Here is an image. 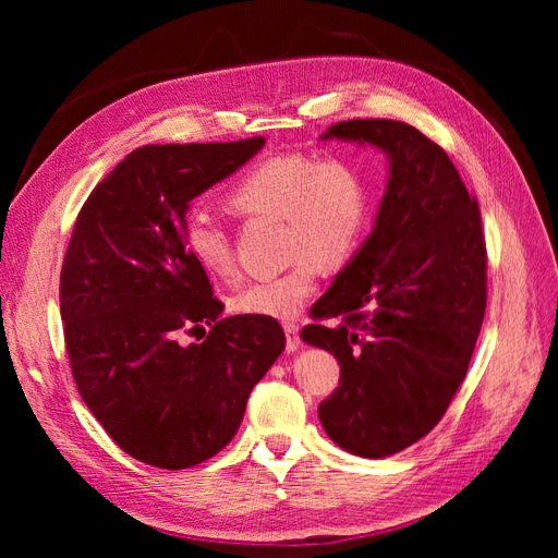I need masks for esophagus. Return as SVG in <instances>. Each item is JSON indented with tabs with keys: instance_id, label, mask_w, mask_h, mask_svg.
I'll return each mask as SVG.
<instances>
[{
	"instance_id": "34e87169",
	"label": "esophagus",
	"mask_w": 558,
	"mask_h": 558,
	"mask_svg": "<svg viewBox=\"0 0 558 558\" xmlns=\"http://www.w3.org/2000/svg\"><path fill=\"white\" fill-rule=\"evenodd\" d=\"M283 332H286V349L289 353L300 349V330L295 324H283Z\"/></svg>"
}]
</instances>
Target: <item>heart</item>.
<instances>
[{"instance_id": "obj_1", "label": "heart", "mask_w": 558, "mask_h": 558, "mask_svg": "<svg viewBox=\"0 0 558 558\" xmlns=\"http://www.w3.org/2000/svg\"><path fill=\"white\" fill-rule=\"evenodd\" d=\"M228 207L246 218H281L283 248L293 258L286 272L246 283L232 298V307L289 320L314 293L320 265L340 267L359 251L369 195L356 162L291 154L251 167L228 193ZM183 248L209 275L232 272L230 238L207 216L185 218Z\"/></svg>"}]
</instances>
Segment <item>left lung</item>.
<instances>
[{
	"label": "left lung",
	"mask_w": 558,
	"mask_h": 558,
	"mask_svg": "<svg viewBox=\"0 0 558 558\" xmlns=\"http://www.w3.org/2000/svg\"><path fill=\"white\" fill-rule=\"evenodd\" d=\"M320 140L379 148L388 165L373 232L312 307L344 318L300 332L340 363L320 426L384 459L430 433L465 379L486 310L482 218L449 156L408 123L344 121Z\"/></svg>",
	"instance_id": "1"
}]
</instances>
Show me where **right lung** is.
Here are the masks:
<instances>
[{
	"mask_svg": "<svg viewBox=\"0 0 558 558\" xmlns=\"http://www.w3.org/2000/svg\"><path fill=\"white\" fill-rule=\"evenodd\" d=\"M263 146V137L142 146L76 218L60 275L72 375L111 440L142 463L183 470L221 451L286 347L277 318H221L207 272L183 248L191 202ZM205 323V341L180 342Z\"/></svg>",
	"mask_w": 558,
	"mask_h": 558,
	"instance_id": "right-lung-1",
	"label": "right lung"
}]
</instances>
